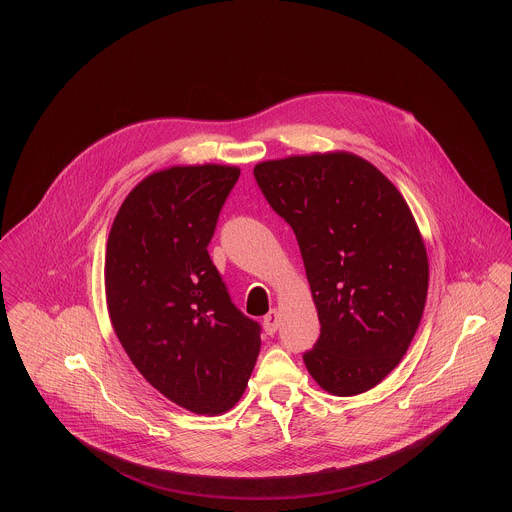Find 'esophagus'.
<instances>
[{
    "label": "esophagus",
    "instance_id": "1",
    "mask_svg": "<svg viewBox=\"0 0 512 512\" xmlns=\"http://www.w3.org/2000/svg\"><path fill=\"white\" fill-rule=\"evenodd\" d=\"M280 323H282V315H280V311L278 309H272L266 317H264V331L268 333V335H274L276 331H278V327H280Z\"/></svg>",
    "mask_w": 512,
    "mask_h": 512
}]
</instances>
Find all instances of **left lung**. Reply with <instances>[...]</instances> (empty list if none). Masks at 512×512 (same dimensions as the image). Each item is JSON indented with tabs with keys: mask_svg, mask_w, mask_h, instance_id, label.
Returning a JSON list of instances; mask_svg holds the SVG:
<instances>
[{
	"mask_svg": "<svg viewBox=\"0 0 512 512\" xmlns=\"http://www.w3.org/2000/svg\"><path fill=\"white\" fill-rule=\"evenodd\" d=\"M254 177L295 232L317 307L303 363L329 394H363L402 361L426 305L428 252L408 203L349 151L262 161Z\"/></svg>",
	"mask_w": 512,
	"mask_h": 512,
	"instance_id": "left-lung-1",
	"label": "left lung"
}]
</instances>
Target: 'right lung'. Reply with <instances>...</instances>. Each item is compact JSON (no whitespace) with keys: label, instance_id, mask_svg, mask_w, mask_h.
<instances>
[{"label":"right lung","instance_id":"obj_1","mask_svg":"<svg viewBox=\"0 0 512 512\" xmlns=\"http://www.w3.org/2000/svg\"><path fill=\"white\" fill-rule=\"evenodd\" d=\"M238 175L217 163L147 175L124 199L106 244L118 341L155 390L193 414L230 410L260 353V325L234 307L207 252Z\"/></svg>","mask_w":512,"mask_h":512}]
</instances>
